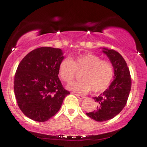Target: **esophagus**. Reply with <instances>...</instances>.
Here are the masks:
<instances>
[{
  "label": "esophagus",
  "instance_id": "1",
  "mask_svg": "<svg viewBox=\"0 0 147 147\" xmlns=\"http://www.w3.org/2000/svg\"><path fill=\"white\" fill-rule=\"evenodd\" d=\"M75 95H76V96H77V97H78V98H79V99H80V100H83V99H84V98H85V97H84V96H82V95H80V94H75Z\"/></svg>",
  "mask_w": 147,
  "mask_h": 147
}]
</instances>
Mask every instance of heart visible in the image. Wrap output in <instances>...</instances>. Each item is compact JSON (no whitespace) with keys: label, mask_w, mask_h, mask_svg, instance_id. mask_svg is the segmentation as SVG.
I'll use <instances>...</instances> for the list:
<instances>
[{"label":"heart","mask_w":147,"mask_h":147,"mask_svg":"<svg viewBox=\"0 0 147 147\" xmlns=\"http://www.w3.org/2000/svg\"><path fill=\"white\" fill-rule=\"evenodd\" d=\"M80 80L71 82L67 88L80 94H86L92 90L100 92L106 89L113 79V67L111 62L101 60L92 53L80 55L74 60L65 58L59 67V75L65 82H70L77 72H81Z\"/></svg>","instance_id":"1"}]
</instances>
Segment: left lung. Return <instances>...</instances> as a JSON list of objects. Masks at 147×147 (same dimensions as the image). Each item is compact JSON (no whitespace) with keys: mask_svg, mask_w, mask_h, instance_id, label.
Instances as JSON below:
<instances>
[{"mask_svg":"<svg viewBox=\"0 0 147 147\" xmlns=\"http://www.w3.org/2000/svg\"><path fill=\"white\" fill-rule=\"evenodd\" d=\"M114 71L113 80L105 92L94 97L97 102V108L86 115L96 121L111 119L125 108L131 89V78L129 68L124 58L114 50L102 48Z\"/></svg>","mask_w":147,"mask_h":147,"instance_id":"obj_1","label":"left lung"}]
</instances>
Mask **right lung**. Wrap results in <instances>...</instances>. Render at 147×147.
Returning <instances> with one entry per match:
<instances>
[{
    "label": "right lung",
    "instance_id": "1",
    "mask_svg": "<svg viewBox=\"0 0 147 147\" xmlns=\"http://www.w3.org/2000/svg\"><path fill=\"white\" fill-rule=\"evenodd\" d=\"M64 59L59 48L42 47L23 58L14 81L17 102L22 112L36 121H46L56 114L69 92L59 78V64Z\"/></svg>",
    "mask_w": 147,
    "mask_h": 147
}]
</instances>
